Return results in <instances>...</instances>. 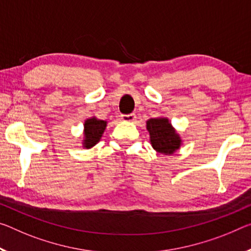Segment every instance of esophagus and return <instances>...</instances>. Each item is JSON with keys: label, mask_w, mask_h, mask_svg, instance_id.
<instances>
[{"label": "esophagus", "mask_w": 251, "mask_h": 251, "mask_svg": "<svg viewBox=\"0 0 251 251\" xmlns=\"http://www.w3.org/2000/svg\"><path fill=\"white\" fill-rule=\"evenodd\" d=\"M135 118H136V116H135V114H128V115H122V119L124 122H134Z\"/></svg>", "instance_id": "34e87169"}]
</instances>
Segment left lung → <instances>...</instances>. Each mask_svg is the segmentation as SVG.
Here are the masks:
<instances>
[{"label":"left lung","mask_w":251,"mask_h":251,"mask_svg":"<svg viewBox=\"0 0 251 251\" xmlns=\"http://www.w3.org/2000/svg\"><path fill=\"white\" fill-rule=\"evenodd\" d=\"M151 144L158 153L171 155L180 149L181 138L168 118H151L146 122Z\"/></svg>","instance_id":"left-lung-1"}]
</instances>
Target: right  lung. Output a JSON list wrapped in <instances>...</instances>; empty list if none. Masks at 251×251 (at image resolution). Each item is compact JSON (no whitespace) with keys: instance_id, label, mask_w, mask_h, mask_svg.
I'll return each instance as SVG.
<instances>
[{"instance_id":"right-lung-1","label":"right lung","mask_w":251,"mask_h":251,"mask_svg":"<svg viewBox=\"0 0 251 251\" xmlns=\"http://www.w3.org/2000/svg\"><path fill=\"white\" fill-rule=\"evenodd\" d=\"M106 125L107 122L100 121L96 117L87 119L85 122V132H83V135H85L83 147L90 149V147L96 145L102 136V134H104Z\"/></svg>"}]
</instances>
